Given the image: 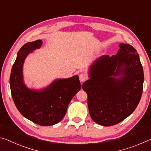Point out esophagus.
I'll return each mask as SVG.
<instances>
[{"mask_svg":"<svg viewBox=\"0 0 151 151\" xmlns=\"http://www.w3.org/2000/svg\"><path fill=\"white\" fill-rule=\"evenodd\" d=\"M79 79H80V81L81 83H83V82H85L87 79V76H86L85 73H81L79 75Z\"/></svg>","mask_w":151,"mask_h":151,"instance_id":"34e87169","label":"esophagus"}]
</instances>
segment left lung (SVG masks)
<instances>
[{
  "label": "left lung",
  "mask_w": 151,
  "mask_h": 151,
  "mask_svg": "<svg viewBox=\"0 0 151 151\" xmlns=\"http://www.w3.org/2000/svg\"><path fill=\"white\" fill-rule=\"evenodd\" d=\"M116 55H103L88 66L83 85L91 119L102 126L119 123L133 112L142 93L144 73L131 45L120 43Z\"/></svg>",
  "instance_id": "left-lung-1"
}]
</instances>
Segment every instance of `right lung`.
<instances>
[{
	"label": "right lung",
	"mask_w": 151,
	"mask_h": 151,
	"mask_svg": "<svg viewBox=\"0 0 151 151\" xmlns=\"http://www.w3.org/2000/svg\"><path fill=\"white\" fill-rule=\"evenodd\" d=\"M42 45L41 40L27 42L17 53L12 66L10 86L15 106L25 118L41 126H51L65 116L68 104L80 91L78 75L55 79L41 88H30L24 81L23 66L27 56Z\"/></svg>",
	"instance_id": "add662e5"
}]
</instances>
